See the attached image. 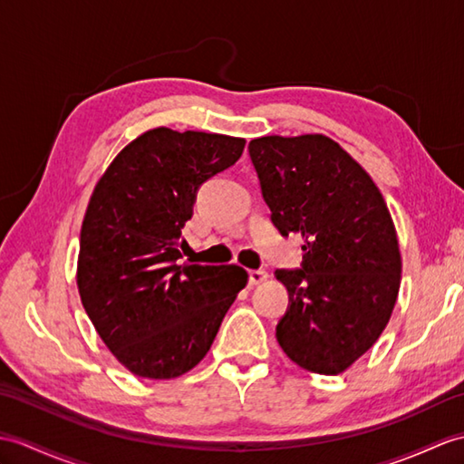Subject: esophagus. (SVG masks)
Segmentation results:
<instances>
[{
	"label": "esophagus",
	"instance_id": "obj_1",
	"mask_svg": "<svg viewBox=\"0 0 464 464\" xmlns=\"http://www.w3.org/2000/svg\"><path fill=\"white\" fill-rule=\"evenodd\" d=\"M266 278H268V273L263 271V268H256V271H249V285L251 286H256V285L265 283Z\"/></svg>",
	"mask_w": 464,
	"mask_h": 464
}]
</instances>
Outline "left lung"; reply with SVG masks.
Returning <instances> with one entry per match:
<instances>
[{"instance_id":"1","label":"left lung","mask_w":464,"mask_h":464,"mask_svg":"<svg viewBox=\"0 0 464 464\" xmlns=\"http://www.w3.org/2000/svg\"><path fill=\"white\" fill-rule=\"evenodd\" d=\"M249 154L276 229L304 239L303 266L276 271L288 290L276 340L303 370L342 373L378 342L400 293L390 209L368 171L328 136L255 138Z\"/></svg>"}]
</instances>
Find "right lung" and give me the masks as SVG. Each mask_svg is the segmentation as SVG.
<instances>
[{"instance_id": "right-lung-1", "label": "right lung", "mask_w": 464, "mask_h": 464, "mask_svg": "<svg viewBox=\"0 0 464 464\" xmlns=\"http://www.w3.org/2000/svg\"><path fill=\"white\" fill-rule=\"evenodd\" d=\"M243 148V138L160 126L132 140L94 186L81 227L79 295L106 348L138 378L196 368L246 285L237 265L181 263V229L199 186Z\"/></svg>"}]
</instances>
